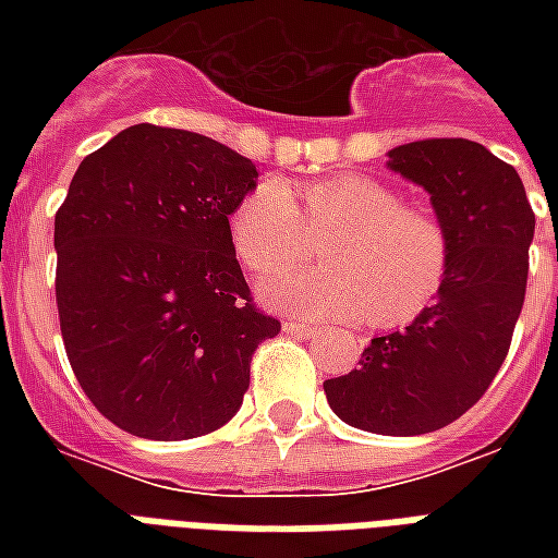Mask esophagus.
<instances>
[{
	"instance_id": "1",
	"label": "esophagus",
	"mask_w": 558,
	"mask_h": 558,
	"mask_svg": "<svg viewBox=\"0 0 558 558\" xmlns=\"http://www.w3.org/2000/svg\"><path fill=\"white\" fill-rule=\"evenodd\" d=\"M283 332L298 336V339H315V336H322V327H313V324L304 322H287L283 324Z\"/></svg>"
}]
</instances>
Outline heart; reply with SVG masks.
I'll use <instances>...</instances> for the list:
<instances>
[{
    "instance_id": "heart-1",
    "label": "heart",
    "mask_w": 558,
    "mask_h": 558,
    "mask_svg": "<svg viewBox=\"0 0 558 558\" xmlns=\"http://www.w3.org/2000/svg\"><path fill=\"white\" fill-rule=\"evenodd\" d=\"M231 240L254 275L291 268L324 244L327 270L263 280L260 298L301 318L365 315L376 327L423 313L451 260L440 219L359 173L318 179L295 193L278 179L254 182L231 210Z\"/></svg>"
}]
</instances>
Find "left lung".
I'll return each instance as SVG.
<instances>
[{
    "label": "left lung",
    "mask_w": 558,
    "mask_h": 558,
    "mask_svg": "<svg viewBox=\"0 0 558 558\" xmlns=\"http://www.w3.org/2000/svg\"><path fill=\"white\" fill-rule=\"evenodd\" d=\"M388 168L423 185L451 240L449 275L405 330L371 339L359 371L324 381L353 428L390 437L463 416L501 371L527 292L536 214L512 165L469 138L393 147Z\"/></svg>",
    "instance_id": "1"
}]
</instances>
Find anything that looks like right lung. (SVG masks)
<instances>
[{
  "label": "right lung",
  "instance_id": "1",
  "mask_svg": "<svg viewBox=\"0 0 558 558\" xmlns=\"http://www.w3.org/2000/svg\"><path fill=\"white\" fill-rule=\"evenodd\" d=\"M257 168L208 135L135 124L89 153L54 217L57 313L92 405L147 440H191L243 405L280 322L252 301L228 217Z\"/></svg>",
  "mask_w": 558,
  "mask_h": 558
}]
</instances>
